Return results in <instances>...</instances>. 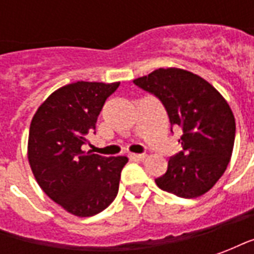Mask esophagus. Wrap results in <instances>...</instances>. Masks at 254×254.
I'll list each match as a JSON object with an SVG mask.
<instances>
[{
  "mask_svg": "<svg viewBox=\"0 0 254 254\" xmlns=\"http://www.w3.org/2000/svg\"><path fill=\"white\" fill-rule=\"evenodd\" d=\"M145 156H147L145 154H130L129 155V158L133 160H144L145 159Z\"/></svg>",
  "mask_w": 254,
  "mask_h": 254,
  "instance_id": "esophagus-1",
  "label": "esophagus"
}]
</instances>
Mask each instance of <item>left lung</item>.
Returning a JSON list of instances; mask_svg holds the SVG:
<instances>
[{
	"instance_id": "obj_1",
	"label": "left lung",
	"mask_w": 254,
	"mask_h": 254,
	"mask_svg": "<svg viewBox=\"0 0 254 254\" xmlns=\"http://www.w3.org/2000/svg\"><path fill=\"white\" fill-rule=\"evenodd\" d=\"M133 83L156 96L173 127H181L182 151L155 182L182 198L208 191L227 169L235 138L233 111L211 84L184 69H156Z\"/></svg>"
}]
</instances>
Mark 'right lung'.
Segmentation results:
<instances>
[{"mask_svg": "<svg viewBox=\"0 0 254 254\" xmlns=\"http://www.w3.org/2000/svg\"><path fill=\"white\" fill-rule=\"evenodd\" d=\"M118 87L120 83L67 84L42 103L31 121L28 160L36 181L53 201L76 216L102 212L118 193L127 156L81 151L106 99Z\"/></svg>", "mask_w": 254, "mask_h": 254, "instance_id": "1", "label": "right lung"}]
</instances>
